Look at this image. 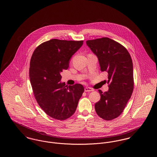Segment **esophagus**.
<instances>
[{"label":"esophagus","instance_id":"1","mask_svg":"<svg viewBox=\"0 0 157 157\" xmlns=\"http://www.w3.org/2000/svg\"><path fill=\"white\" fill-rule=\"evenodd\" d=\"M94 90H92V88H89V87H86L85 88V92H92V91H93Z\"/></svg>","mask_w":157,"mask_h":157}]
</instances>
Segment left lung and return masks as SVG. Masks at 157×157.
<instances>
[{
  "mask_svg": "<svg viewBox=\"0 0 157 157\" xmlns=\"http://www.w3.org/2000/svg\"><path fill=\"white\" fill-rule=\"evenodd\" d=\"M97 56L101 71L108 73L109 90H98L101 99L95 105L99 117L105 120L117 118L123 112L134 90L133 64L127 49L108 37L86 42Z\"/></svg>",
  "mask_w": 157,
  "mask_h": 157,
  "instance_id": "8db88e82",
  "label": "left lung"
}]
</instances>
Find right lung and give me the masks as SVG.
I'll use <instances>...</instances> for the list:
<instances>
[{
	"mask_svg": "<svg viewBox=\"0 0 157 157\" xmlns=\"http://www.w3.org/2000/svg\"><path fill=\"white\" fill-rule=\"evenodd\" d=\"M83 45V40L56 39L38 46L31 57L30 83L40 107L51 118L67 120L76 109L84 92L81 84L66 86L60 73L67 69L72 56Z\"/></svg>",
	"mask_w": 157,
	"mask_h": 157,
	"instance_id": "right-lung-1",
	"label": "right lung"
}]
</instances>
